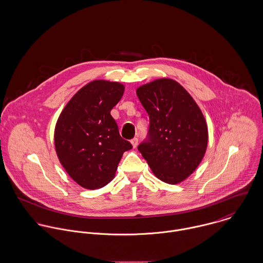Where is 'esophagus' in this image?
<instances>
[{"label":"esophagus","mask_w":263,"mask_h":263,"mask_svg":"<svg viewBox=\"0 0 263 263\" xmlns=\"http://www.w3.org/2000/svg\"><path fill=\"white\" fill-rule=\"evenodd\" d=\"M138 142H139V140H138V138H134L132 141H130V143H132V145H133V148H136L137 146H138Z\"/></svg>","instance_id":"obj_1"}]
</instances>
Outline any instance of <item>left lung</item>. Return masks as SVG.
Masks as SVG:
<instances>
[{"label":"left lung","instance_id":"8db88e82","mask_svg":"<svg viewBox=\"0 0 263 263\" xmlns=\"http://www.w3.org/2000/svg\"><path fill=\"white\" fill-rule=\"evenodd\" d=\"M149 114L148 140L138 149L160 180L177 184L200 164L208 147L204 116L187 91L172 79H158L137 89Z\"/></svg>","mask_w":263,"mask_h":263}]
</instances>
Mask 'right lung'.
<instances>
[{"label":"right lung","instance_id":"obj_1","mask_svg":"<svg viewBox=\"0 0 263 263\" xmlns=\"http://www.w3.org/2000/svg\"><path fill=\"white\" fill-rule=\"evenodd\" d=\"M124 86L95 80L81 88L65 106L54 128V146L67 173L82 187L97 189L109 183L125 151L110 111L121 99Z\"/></svg>","mask_w":263,"mask_h":263}]
</instances>
